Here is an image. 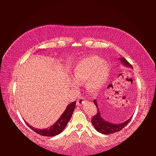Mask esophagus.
<instances>
[{"label": "esophagus", "mask_w": 156, "mask_h": 156, "mask_svg": "<svg viewBox=\"0 0 156 156\" xmlns=\"http://www.w3.org/2000/svg\"><path fill=\"white\" fill-rule=\"evenodd\" d=\"M84 102H85V100H84V97L80 96V97L78 98V100L77 101V105H79V106H81L83 104Z\"/></svg>", "instance_id": "1"}]
</instances>
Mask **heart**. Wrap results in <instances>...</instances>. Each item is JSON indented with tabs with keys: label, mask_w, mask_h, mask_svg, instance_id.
<instances>
[{
	"label": "heart",
	"mask_w": 156,
	"mask_h": 156,
	"mask_svg": "<svg viewBox=\"0 0 156 156\" xmlns=\"http://www.w3.org/2000/svg\"><path fill=\"white\" fill-rule=\"evenodd\" d=\"M108 64L96 56H89L80 60L72 71L73 87L86 82V87L91 93H96L104 87L108 79Z\"/></svg>",
	"instance_id": "heart-1"
}]
</instances>
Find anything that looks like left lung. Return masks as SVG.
Wrapping results in <instances>:
<instances>
[{"mask_svg": "<svg viewBox=\"0 0 156 156\" xmlns=\"http://www.w3.org/2000/svg\"><path fill=\"white\" fill-rule=\"evenodd\" d=\"M119 60H120L121 63L124 66H125L133 68V66H132L127 62L124 58L123 57L120 58ZM94 104L96 105V107L98 108V112L96 113V115L95 116H94L92 119V124L94 127V128L96 129V130L102 134L110 135V134L116 133V132L120 131V130L123 129L125 126H126L127 124H128L130 122V120H131L132 116H131L128 120H127L124 122H122V123H120V124L111 123V122L106 121L105 120L103 119L102 116H101V113L98 108V103L96 100H94Z\"/></svg>", "mask_w": 156, "mask_h": 156, "instance_id": "1", "label": "left lung"}]
</instances>
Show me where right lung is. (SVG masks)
<instances>
[{"label":"right lung","instance_id":"obj_1","mask_svg":"<svg viewBox=\"0 0 156 156\" xmlns=\"http://www.w3.org/2000/svg\"><path fill=\"white\" fill-rule=\"evenodd\" d=\"M75 104H76V102L75 101L69 103V104L66 107V108L62 115L60 116L58 120L56 121L53 125H52L49 127H48V128L43 129L35 128V127L30 126L27 122H25L26 124L29 126L31 129L34 131L36 133H38L42 136H53L55 135H57L60 134L61 132L64 129L66 126H67L69 120L71 119V118H72L73 111L75 108Z\"/></svg>","mask_w":156,"mask_h":156}]
</instances>
